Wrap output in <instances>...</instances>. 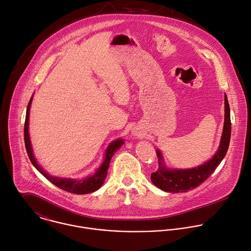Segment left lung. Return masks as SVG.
<instances>
[{"label":"left lung","mask_w":251,"mask_h":251,"mask_svg":"<svg viewBox=\"0 0 251 251\" xmlns=\"http://www.w3.org/2000/svg\"><path fill=\"white\" fill-rule=\"evenodd\" d=\"M225 118L220 145L213 157L201 166L192 168H169L166 166L162 152L158 149L159 168L151 174L152 183L167 193H184L193 190L206 180L220 165L229 148L231 139V117L228 98L225 93Z\"/></svg>","instance_id":"left-lung-1"}]
</instances>
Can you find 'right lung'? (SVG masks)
<instances>
[{
    "mask_svg": "<svg viewBox=\"0 0 251 251\" xmlns=\"http://www.w3.org/2000/svg\"><path fill=\"white\" fill-rule=\"evenodd\" d=\"M33 96L31 97L26 111V118H25V124H24V141H25V147L28 154V157L32 163V165L37 168V170L42 173L49 181H50L52 184L57 186L58 188L67 191L69 193L77 194V195H84L89 194L92 192H95L98 190L104 183V180L107 176V170L110 166V162L114 154L122 147V145L125 144V140L123 138L116 139L112 141L104 154V159L100 167L96 169V171L87 177H84V179H73V178H64V177H56L53 175H50L48 171H46L43 167L39 165L37 162L31 141H30V135H29V114H30V107L32 104Z\"/></svg>",
    "mask_w": 251,
    "mask_h": 251,
    "instance_id": "add662e5",
    "label": "right lung"
}]
</instances>
